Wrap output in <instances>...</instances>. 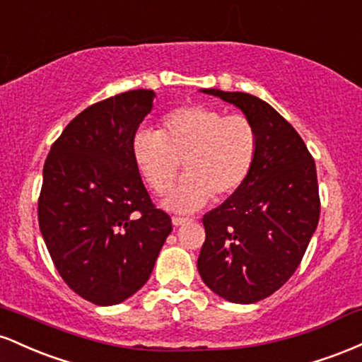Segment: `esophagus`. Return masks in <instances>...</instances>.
<instances>
[{
	"label": "esophagus",
	"instance_id": "34e87169",
	"mask_svg": "<svg viewBox=\"0 0 362 362\" xmlns=\"http://www.w3.org/2000/svg\"><path fill=\"white\" fill-rule=\"evenodd\" d=\"M187 221H189V219H187V218H178V216H173V218H172L173 226H182V224L187 223Z\"/></svg>",
	"mask_w": 362,
	"mask_h": 362
}]
</instances>
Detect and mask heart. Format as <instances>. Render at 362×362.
<instances>
[{
    "mask_svg": "<svg viewBox=\"0 0 362 362\" xmlns=\"http://www.w3.org/2000/svg\"><path fill=\"white\" fill-rule=\"evenodd\" d=\"M259 155V132L247 115H224L204 105L180 107L161 117L160 129H141L132 158L149 189L167 194L182 161L187 175L167 199L168 209L194 213L213 197L238 192Z\"/></svg>",
    "mask_w": 362,
    "mask_h": 362,
    "instance_id": "1",
    "label": "heart"
}]
</instances>
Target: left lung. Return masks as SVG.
Listing matches in <instances>:
<instances>
[{
    "label": "left lung",
    "instance_id": "left-lung-1",
    "mask_svg": "<svg viewBox=\"0 0 362 362\" xmlns=\"http://www.w3.org/2000/svg\"><path fill=\"white\" fill-rule=\"evenodd\" d=\"M202 91L238 107L259 132L248 180L202 218L197 259L207 288L250 305L284 286L308 248L320 218L317 167L296 129L267 102L243 91Z\"/></svg>",
    "mask_w": 362,
    "mask_h": 362
}]
</instances>
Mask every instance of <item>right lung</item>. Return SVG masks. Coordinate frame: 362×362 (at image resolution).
Returning a JSON list of instances; mask_svg holds the SVG:
<instances>
[{"mask_svg":"<svg viewBox=\"0 0 362 362\" xmlns=\"http://www.w3.org/2000/svg\"><path fill=\"white\" fill-rule=\"evenodd\" d=\"M153 98V90H131L93 103L44 163L40 233L62 281L95 305H119L143 288L172 231L132 158Z\"/></svg>","mask_w":362,"mask_h":362,"instance_id":"1","label":"right lung"}]
</instances>
